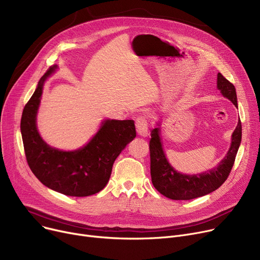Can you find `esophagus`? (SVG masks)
Returning a JSON list of instances; mask_svg holds the SVG:
<instances>
[{
    "mask_svg": "<svg viewBox=\"0 0 260 260\" xmlns=\"http://www.w3.org/2000/svg\"><path fill=\"white\" fill-rule=\"evenodd\" d=\"M136 129L141 137H146L148 135V127H147V121L144 117H139L136 119Z\"/></svg>",
    "mask_w": 260,
    "mask_h": 260,
    "instance_id": "34e87169",
    "label": "esophagus"
}]
</instances>
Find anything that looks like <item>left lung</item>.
<instances>
[{
	"label": "left lung",
	"mask_w": 260,
	"mask_h": 260,
	"mask_svg": "<svg viewBox=\"0 0 260 260\" xmlns=\"http://www.w3.org/2000/svg\"><path fill=\"white\" fill-rule=\"evenodd\" d=\"M217 89L224 98L238 107L235 86L220 73L217 74ZM241 122L239 119L235 131L232 134L231 145L224 158L209 171L188 175L177 172L169 162L162 144L161 122L158 121L156 127L151 132L152 139L149 141L151 176L155 188L163 196L173 200H189L214 192L228 179L234 166L241 142Z\"/></svg>",
	"instance_id": "1"
}]
</instances>
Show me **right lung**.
I'll return each mask as SVG.
<instances>
[{"label": "right lung", "mask_w": 260, "mask_h": 260, "mask_svg": "<svg viewBox=\"0 0 260 260\" xmlns=\"http://www.w3.org/2000/svg\"><path fill=\"white\" fill-rule=\"evenodd\" d=\"M58 68L56 64L48 68L23 109L21 134L26 159L35 176L48 188L66 196H90L105 187L115 160L136 137L135 122L104 119L92 138L74 151L48 145L38 131L37 116L45 82Z\"/></svg>", "instance_id": "add662e5"}]
</instances>
